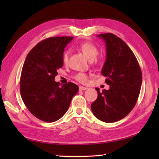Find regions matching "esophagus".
Wrapping results in <instances>:
<instances>
[{
  "label": "esophagus",
  "instance_id": "1",
  "mask_svg": "<svg viewBox=\"0 0 159 159\" xmlns=\"http://www.w3.org/2000/svg\"><path fill=\"white\" fill-rule=\"evenodd\" d=\"M87 89H88V88L83 87V86H82V85H80L79 86V90H87Z\"/></svg>",
  "mask_w": 159,
  "mask_h": 159
}]
</instances>
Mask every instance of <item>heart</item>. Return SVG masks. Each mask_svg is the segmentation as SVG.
<instances>
[{"label":"heart","instance_id":"obj_1","mask_svg":"<svg viewBox=\"0 0 159 159\" xmlns=\"http://www.w3.org/2000/svg\"><path fill=\"white\" fill-rule=\"evenodd\" d=\"M79 49L82 51V52L90 60H93L95 59L98 54V49L95 45L90 42H84L79 45ZM64 64H67L69 60V52L66 51L63 54L62 57ZM74 79L82 83H85L88 81V76L87 74L80 72L74 76Z\"/></svg>","mask_w":159,"mask_h":159}]
</instances>
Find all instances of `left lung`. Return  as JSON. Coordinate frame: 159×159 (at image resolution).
Wrapping results in <instances>:
<instances>
[{
	"label": "left lung",
	"instance_id": "obj_1",
	"mask_svg": "<svg viewBox=\"0 0 159 159\" xmlns=\"http://www.w3.org/2000/svg\"><path fill=\"white\" fill-rule=\"evenodd\" d=\"M106 43V61L102 74L110 89L99 92L91 104L93 114L99 120L114 123L125 117L135 106L140 92L142 75L140 66L128 45L116 35L98 36Z\"/></svg>",
	"mask_w": 159,
	"mask_h": 159
}]
</instances>
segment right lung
I'll list each match as a JSON object with an SVG mask.
<instances>
[{
	"label": "right lung",
	"instance_id": "obj_1",
	"mask_svg": "<svg viewBox=\"0 0 159 159\" xmlns=\"http://www.w3.org/2000/svg\"><path fill=\"white\" fill-rule=\"evenodd\" d=\"M73 37H50L39 42L26 56L20 77L21 99L29 111L43 121L60 119L68 110L79 86L71 82L60 86L55 81L63 66L64 48Z\"/></svg>",
	"mask_w": 159,
	"mask_h": 159
}]
</instances>
